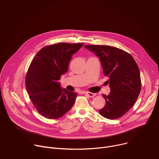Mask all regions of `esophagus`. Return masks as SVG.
Instances as JSON below:
<instances>
[{
  "instance_id": "esophagus-1",
  "label": "esophagus",
  "mask_w": 159,
  "mask_h": 159,
  "mask_svg": "<svg viewBox=\"0 0 159 159\" xmlns=\"http://www.w3.org/2000/svg\"><path fill=\"white\" fill-rule=\"evenodd\" d=\"M84 94L88 96L90 98H93V97L96 96V93H90V92H84Z\"/></svg>"
}]
</instances>
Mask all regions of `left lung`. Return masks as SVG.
<instances>
[{"label": "left lung", "mask_w": 159, "mask_h": 159, "mask_svg": "<svg viewBox=\"0 0 159 159\" xmlns=\"http://www.w3.org/2000/svg\"><path fill=\"white\" fill-rule=\"evenodd\" d=\"M99 57L105 76L108 78L110 93L103 94L106 100L99 113L108 119H117L134 105L141 87L139 70L132 56L119 48L109 46H84Z\"/></svg>", "instance_id": "obj_1"}]
</instances>
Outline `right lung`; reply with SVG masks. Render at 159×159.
Returning <instances> with one entry per match:
<instances>
[{
  "mask_svg": "<svg viewBox=\"0 0 159 159\" xmlns=\"http://www.w3.org/2000/svg\"><path fill=\"white\" fill-rule=\"evenodd\" d=\"M83 43L61 42L42 48L28 68L27 93L38 112L47 119L61 117L73 107L77 93L61 88V76L66 73L71 56Z\"/></svg>",
  "mask_w": 159,
  "mask_h": 159,
  "instance_id": "right-lung-1",
  "label": "right lung"
}]
</instances>
